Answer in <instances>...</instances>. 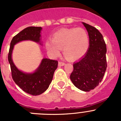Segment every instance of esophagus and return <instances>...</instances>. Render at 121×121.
I'll return each instance as SVG.
<instances>
[{
  "label": "esophagus",
  "instance_id": "1",
  "mask_svg": "<svg viewBox=\"0 0 121 121\" xmlns=\"http://www.w3.org/2000/svg\"><path fill=\"white\" fill-rule=\"evenodd\" d=\"M65 63L64 62H62V61H59L58 62V65L59 66H63V65H65Z\"/></svg>",
  "mask_w": 121,
  "mask_h": 121
}]
</instances>
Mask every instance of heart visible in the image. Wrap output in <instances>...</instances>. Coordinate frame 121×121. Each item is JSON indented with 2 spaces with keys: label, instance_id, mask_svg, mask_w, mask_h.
<instances>
[{
  "label": "heart",
  "instance_id": "heart-1",
  "mask_svg": "<svg viewBox=\"0 0 121 121\" xmlns=\"http://www.w3.org/2000/svg\"><path fill=\"white\" fill-rule=\"evenodd\" d=\"M46 48L54 56L60 53L63 49L68 59H77L86 52L89 47L88 35L81 28L63 29L55 33L52 41H47Z\"/></svg>",
  "mask_w": 121,
  "mask_h": 121
}]
</instances>
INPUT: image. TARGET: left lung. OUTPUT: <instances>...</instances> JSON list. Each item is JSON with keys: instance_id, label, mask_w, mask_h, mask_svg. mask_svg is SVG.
<instances>
[{"instance_id": "1", "label": "left lung", "mask_w": 121, "mask_h": 121, "mask_svg": "<svg viewBox=\"0 0 121 121\" xmlns=\"http://www.w3.org/2000/svg\"><path fill=\"white\" fill-rule=\"evenodd\" d=\"M89 36L88 50L73 64L70 79L82 91H90L101 82L107 67V46L102 34L94 27L82 23Z\"/></svg>"}]
</instances>
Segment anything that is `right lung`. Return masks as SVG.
<instances>
[{
	"label": "right lung",
	"mask_w": 121,
	"mask_h": 121,
	"mask_svg": "<svg viewBox=\"0 0 121 121\" xmlns=\"http://www.w3.org/2000/svg\"><path fill=\"white\" fill-rule=\"evenodd\" d=\"M41 30V27L31 26L19 33L12 39L8 54V60L13 81L24 92L35 96L41 94L48 88L54 73L58 66V61L44 58L35 73L27 74L20 71L14 65L12 59V53L14 45L23 40L40 42Z\"/></svg>",
	"instance_id": "obj_1"
}]
</instances>
